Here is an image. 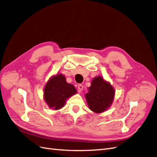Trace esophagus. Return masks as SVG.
<instances>
[{
  "label": "esophagus",
  "mask_w": 157,
  "mask_h": 157,
  "mask_svg": "<svg viewBox=\"0 0 157 157\" xmlns=\"http://www.w3.org/2000/svg\"><path fill=\"white\" fill-rule=\"evenodd\" d=\"M78 91L79 92H81L82 90H83V85L81 84H79L78 85Z\"/></svg>",
  "instance_id": "esophagus-1"
}]
</instances>
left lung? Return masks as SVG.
<instances>
[{"mask_svg": "<svg viewBox=\"0 0 157 157\" xmlns=\"http://www.w3.org/2000/svg\"><path fill=\"white\" fill-rule=\"evenodd\" d=\"M114 95L115 90L110 84L101 77L94 78L86 94L90 109L97 113L105 111L113 103Z\"/></svg>", "mask_w": 157, "mask_h": 157, "instance_id": "left-lung-1", "label": "left lung"}]
</instances>
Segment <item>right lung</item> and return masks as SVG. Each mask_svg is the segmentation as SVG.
Returning <instances> with one entry per match:
<instances>
[{
    "instance_id": "right-lung-1",
    "label": "right lung",
    "mask_w": 157,
    "mask_h": 157,
    "mask_svg": "<svg viewBox=\"0 0 157 157\" xmlns=\"http://www.w3.org/2000/svg\"><path fill=\"white\" fill-rule=\"evenodd\" d=\"M76 93L77 90L73 85L67 83L64 76L59 74L52 77L46 83L44 98L50 108L58 110L62 108L66 100Z\"/></svg>"
}]
</instances>
